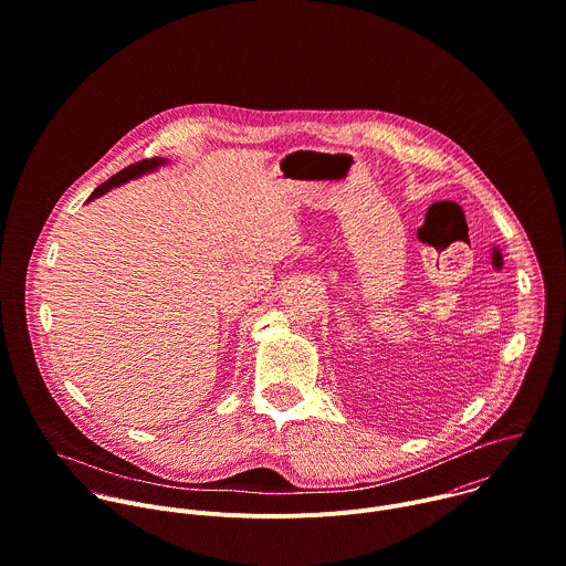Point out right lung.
I'll list each match as a JSON object with an SVG mask.
<instances>
[{"label": "right lung", "instance_id": "add662e5", "mask_svg": "<svg viewBox=\"0 0 566 566\" xmlns=\"http://www.w3.org/2000/svg\"><path fill=\"white\" fill-rule=\"evenodd\" d=\"M159 164H164V159H159V157H150V159H142V161H135V164H130V166L122 168V170H119V172H115L111 179H106L104 184H99V186L95 188V191L91 193V198H88V200H93V198H99V196L108 193L113 186H119V184H124V181H128V179H133V177H139L142 172H148V170L157 168Z\"/></svg>", "mask_w": 566, "mask_h": 566}]
</instances>
